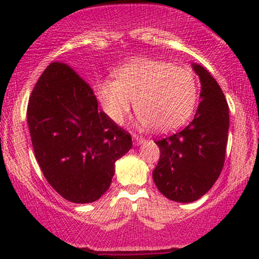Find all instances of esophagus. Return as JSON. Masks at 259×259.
Returning <instances> with one entry per match:
<instances>
[{
    "label": "esophagus",
    "instance_id": "esophagus-1",
    "mask_svg": "<svg viewBox=\"0 0 259 259\" xmlns=\"http://www.w3.org/2000/svg\"><path fill=\"white\" fill-rule=\"evenodd\" d=\"M133 140H134V144L135 145H141L145 142V139L142 136L136 135V134H133Z\"/></svg>",
    "mask_w": 259,
    "mask_h": 259
}]
</instances>
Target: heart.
I'll return each instance as SVG.
<instances>
[{
    "label": "heart",
    "instance_id": "obj_1",
    "mask_svg": "<svg viewBox=\"0 0 259 259\" xmlns=\"http://www.w3.org/2000/svg\"><path fill=\"white\" fill-rule=\"evenodd\" d=\"M92 88L103 112L114 123L124 120L136 100L139 123L159 132L183 124L197 99L191 70L152 58L132 59L115 70V79L97 80Z\"/></svg>",
    "mask_w": 259,
    "mask_h": 259
}]
</instances>
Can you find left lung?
I'll return each mask as SVG.
<instances>
[{
  "mask_svg": "<svg viewBox=\"0 0 259 259\" xmlns=\"http://www.w3.org/2000/svg\"><path fill=\"white\" fill-rule=\"evenodd\" d=\"M201 102L191 123L180 132L157 140L159 160L152 177L162 195L190 203L210 189L224 167L229 133V106L221 86L200 64Z\"/></svg>",
  "mask_w": 259,
  "mask_h": 259,
  "instance_id": "obj_1",
  "label": "left lung"
}]
</instances>
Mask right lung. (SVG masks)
<instances>
[{"instance_id":"add662e5","label":"right lung","mask_w":259,"mask_h":259,"mask_svg":"<svg viewBox=\"0 0 259 259\" xmlns=\"http://www.w3.org/2000/svg\"><path fill=\"white\" fill-rule=\"evenodd\" d=\"M26 117L44 177L73 203L99 200L111 186L115 160L133 147L130 134L100 111L91 86L61 62L38 78Z\"/></svg>"}]
</instances>
